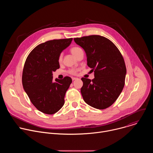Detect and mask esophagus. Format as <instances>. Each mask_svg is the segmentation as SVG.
I'll return each instance as SVG.
<instances>
[{
	"label": "esophagus",
	"mask_w": 153,
	"mask_h": 153,
	"mask_svg": "<svg viewBox=\"0 0 153 153\" xmlns=\"http://www.w3.org/2000/svg\"><path fill=\"white\" fill-rule=\"evenodd\" d=\"M76 79H77L76 77H72V80H75Z\"/></svg>",
	"instance_id": "obj_1"
}]
</instances>
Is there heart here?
Instances as JSON below:
<instances>
[{
	"instance_id": "1",
	"label": "heart",
	"mask_w": 153,
	"mask_h": 153,
	"mask_svg": "<svg viewBox=\"0 0 153 153\" xmlns=\"http://www.w3.org/2000/svg\"><path fill=\"white\" fill-rule=\"evenodd\" d=\"M82 51V49L79 47H72L71 49H70V51L71 53H72V54L75 56L76 57V56H77V54H79V53ZM62 56H59V62H61L62 60ZM77 72V70H74V69H73V70H70L68 71V73L70 74H76Z\"/></svg>"
}]
</instances>
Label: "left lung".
Listing matches in <instances>:
<instances>
[{"mask_svg": "<svg viewBox=\"0 0 153 153\" xmlns=\"http://www.w3.org/2000/svg\"><path fill=\"white\" fill-rule=\"evenodd\" d=\"M74 40L85 50L87 65L94 72L92 80L81 79L83 99L94 108H107L114 103L124 87L126 69L123 57L114 43L105 37L91 35Z\"/></svg>", "mask_w": 153, "mask_h": 153, "instance_id": "obj_1", "label": "left lung"}]
</instances>
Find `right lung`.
I'll return each instance as SVG.
<instances>
[{"label": "right lung", "instance_id": "obj_1", "mask_svg": "<svg viewBox=\"0 0 153 153\" xmlns=\"http://www.w3.org/2000/svg\"><path fill=\"white\" fill-rule=\"evenodd\" d=\"M73 38L54 39L40 43L28 56L22 73L24 89L33 105L47 114L57 113L65 103L72 79L68 76L53 80V72L60 68L59 57Z\"/></svg>", "mask_w": 153, "mask_h": 153}]
</instances>
